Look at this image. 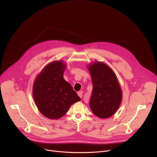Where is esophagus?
<instances>
[{
  "label": "esophagus",
  "mask_w": 157,
  "mask_h": 157,
  "mask_svg": "<svg viewBox=\"0 0 157 157\" xmlns=\"http://www.w3.org/2000/svg\"><path fill=\"white\" fill-rule=\"evenodd\" d=\"M78 95L81 98H82V93L81 91L78 92Z\"/></svg>",
  "instance_id": "obj_1"
}]
</instances>
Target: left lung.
Masks as SVG:
<instances>
[{
  "instance_id": "1",
  "label": "left lung",
  "mask_w": 157,
  "mask_h": 157,
  "mask_svg": "<svg viewBox=\"0 0 157 157\" xmlns=\"http://www.w3.org/2000/svg\"><path fill=\"white\" fill-rule=\"evenodd\" d=\"M93 89L89 101L93 113L101 119L113 116L119 109L122 99V92L117 76L106 64L96 61L89 64Z\"/></svg>"
}]
</instances>
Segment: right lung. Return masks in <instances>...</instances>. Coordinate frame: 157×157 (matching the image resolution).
I'll list each match as a JSON object with an SVG mask.
<instances>
[{
  "label": "right lung",
  "instance_id": "add662e5",
  "mask_svg": "<svg viewBox=\"0 0 157 157\" xmlns=\"http://www.w3.org/2000/svg\"><path fill=\"white\" fill-rule=\"evenodd\" d=\"M63 61L48 63L37 75L33 86V97L40 113L50 119H59L71 105L81 101L71 85L64 80Z\"/></svg>",
  "mask_w": 157,
  "mask_h": 157
}]
</instances>
